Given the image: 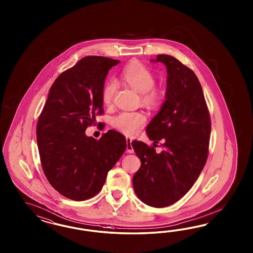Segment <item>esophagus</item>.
Returning a JSON list of instances; mask_svg holds the SVG:
<instances>
[{"label":"esophagus","instance_id":"obj_1","mask_svg":"<svg viewBox=\"0 0 253 253\" xmlns=\"http://www.w3.org/2000/svg\"><path fill=\"white\" fill-rule=\"evenodd\" d=\"M126 142H127V152L128 153H133L134 150H133V147L131 146V142H132L131 138L126 137Z\"/></svg>","mask_w":253,"mask_h":253}]
</instances>
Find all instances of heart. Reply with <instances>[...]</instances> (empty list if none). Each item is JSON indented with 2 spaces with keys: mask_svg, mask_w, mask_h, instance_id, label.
Wrapping results in <instances>:
<instances>
[{
  "mask_svg": "<svg viewBox=\"0 0 253 253\" xmlns=\"http://www.w3.org/2000/svg\"><path fill=\"white\" fill-rule=\"evenodd\" d=\"M123 80L142 93V102L147 107H157L163 98V91L155 86V75L152 70L142 62L134 60L129 63L123 70ZM118 91L115 80H109L104 85L101 98L106 107H109ZM146 123V117L142 112L123 111L112 119V124L117 130L126 135L136 134Z\"/></svg>",
  "mask_w": 253,
  "mask_h": 253,
  "instance_id": "heart-1",
  "label": "heart"
}]
</instances>
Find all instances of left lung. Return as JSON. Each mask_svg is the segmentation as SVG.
I'll use <instances>...</instances> for the list:
<instances>
[{"label": "left lung", "instance_id": "1", "mask_svg": "<svg viewBox=\"0 0 253 253\" xmlns=\"http://www.w3.org/2000/svg\"><path fill=\"white\" fill-rule=\"evenodd\" d=\"M159 61L168 72L166 100L146 133L156 144L163 140V148L157 153L144 142H131L142 162L132 184L146 205L164 208L182 199L199 178L207 161L211 123L194 71L168 54L157 55Z\"/></svg>", "mask_w": 253, "mask_h": 253}]
</instances>
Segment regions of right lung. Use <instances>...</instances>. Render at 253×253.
I'll list each match as a JSON object with an SVG mask.
<instances>
[{"instance_id":"1","label":"right lung","mask_w":253,"mask_h":253,"mask_svg":"<svg viewBox=\"0 0 253 253\" xmlns=\"http://www.w3.org/2000/svg\"><path fill=\"white\" fill-rule=\"evenodd\" d=\"M119 63L96 55L81 59L56 78L39 117L42 167L50 184L68 199L83 201L98 194L127 147L117 130H108L99 140L85 134L95 116L104 114L105 79Z\"/></svg>"}]
</instances>
